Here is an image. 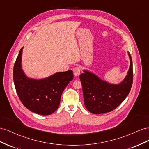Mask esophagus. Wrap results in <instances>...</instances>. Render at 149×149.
Returning a JSON list of instances; mask_svg holds the SVG:
<instances>
[{
    "mask_svg": "<svg viewBox=\"0 0 149 149\" xmlns=\"http://www.w3.org/2000/svg\"><path fill=\"white\" fill-rule=\"evenodd\" d=\"M73 72H74V75L75 76V77H77V76L80 75V67H75L73 69Z\"/></svg>",
    "mask_w": 149,
    "mask_h": 149,
    "instance_id": "1",
    "label": "esophagus"
}]
</instances>
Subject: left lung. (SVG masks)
Instances as JSON below:
<instances>
[{
	"label": "left lung",
	"instance_id": "obj_1",
	"mask_svg": "<svg viewBox=\"0 0 149 149\" xmlns=\"http://www.w3.org/2000/svg\"><path fill=\"white\" fill-rule=\"evenodd\" d=\"M128 55L129 69L119 84L109 83L87 70H84V73L80 75L84 105L91 113L101 114L111 112L128 95L133 82L132 61L129 52Z\"/></svg>",
	"mask_w": 149,
	"mask_h": 149
}]
</instances>
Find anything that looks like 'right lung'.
<instances>
[{"instance_id": "obj_1", "label": "right lung", "mask_w": 149, "mask_h": 149, "mask_svg": "<svg viewBox=\"0 0 149 149\" xmlns=\"http://www.w3.org/2000/svg\"><path fill=\"white\" fill-rule=\"evenodd\" d=\"M24 47L15 62L13 79L20 101L31 112L42 116L52 114L58 108L62 92L74 78L73 72H56L40 79L28 77L22 67Z\"/></svg>"}]
</instances>
